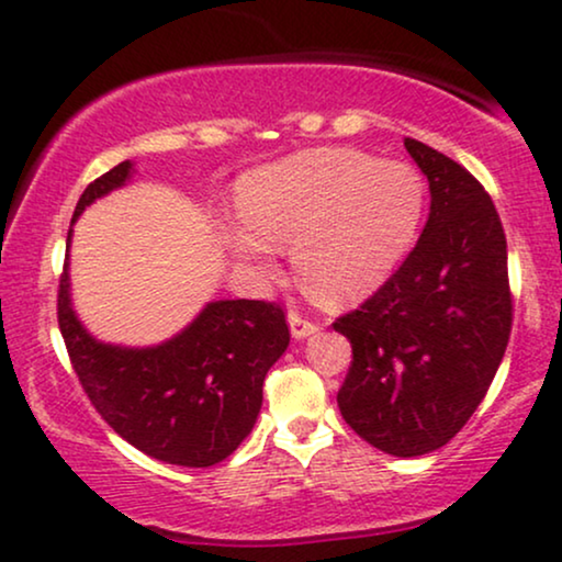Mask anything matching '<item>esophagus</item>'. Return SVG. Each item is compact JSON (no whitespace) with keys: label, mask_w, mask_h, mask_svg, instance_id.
I'll return each instance as SVG.
<instances>
[{"label":"esophagus","mask_w":562,"mask_h":562,"mask_svg":"<svg viewBox=\"0 0 562 562\" xmlns=\"http://www.w3.org/2000/svg\"><path fill=\"white\" fill-rule=\"evenodd\" d=\"M289 327H291V335L296 337V340H302V337H310L317 333V322L306 319L304 314L299 312H289Z\"/></svg>","instance_id":"obj_1"}]
</instances>
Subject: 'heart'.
<instances>
[{"instance_id": "b5f03b06", "label": "heart", "mask_w": 562, "mask_h": 562, "mask_svg": "<svg viewBox=\"0 0 562 562\" xmlns=\"http://www.w3.org/2000/svg\"><path fill=\"white\" fill-rule=\"evenodd\" d=\"M425 187L409 166L345 148H317L263 166L240 183L245 225L225 229L229 250L256 268L294 245L302 286L327 304L373 294L417 235Z\"/></svg>"}]
</instances>
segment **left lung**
Instances as JSON below:
<instances>
[{
    "mask_svg": "<svg viewBox=\"0 0 562 562\" xmlns=\"http://www.w3.org/2000/svg\"><path fill=\"white\" fill-rule=\"evenodd\" d=\"M429 181V220L389 281L333 322L352 345L337 406L389 456L448 445L494 381L512 333L506 235L471 171L404 137Z\"/></svg>",
    "mask_w": 562,
    "mask_h": 562,
    "instance_id": "1",
    "label": "left lung"
}]
</instances>
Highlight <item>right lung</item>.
<instances>
[{
  "label": "right lung",
  "instance_id": "obj_1",
  "mask_svg": "<svg viewBox=\"0 0 562 562\" xmlns=\"http://www.w3.org/2000/svg\"><path fill=\"white\" fill-rule=\"evenodd\" d=\"M130 171L133 164L122 160L91 181L74 220L122 187ZM58 327L81 389L106 425L145 456L183 468H210L233 456L256 425L268 368L289 348L281 304L256 299L206 304L183 333L156 348L99 342L71 310L68 252Z\"/></svg>",
  "mask_w": 562,
  "mask_h": 562
}]
</instances>
